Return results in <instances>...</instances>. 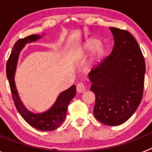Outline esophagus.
Instances as JSON below:
<instances>
[{"instance_id": "34e87169", "label": "esophagus", "mask_w": 152, "mask_h": 152, "mask_svg": "<svg viewBox=\"0 0 152 152\" xmlns=\"http://www.w3.org/2000/svg\"><path fill=\"white\" fill-rule=\"evenodd\" d=\"M76 90H77V91L78 93H84L86 91L85 86H84V84L83 83H79L77 85Z\"/></svg>"}]
</instances>
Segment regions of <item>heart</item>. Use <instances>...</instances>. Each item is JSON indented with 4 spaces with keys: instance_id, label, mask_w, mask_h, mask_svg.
I'll return each instance as SVG.
<instances>
[{
    "instance_id": "heart-1",
    "label": "heart",
    "mask_w": 152,
    "mask_h": 152,
    "mask_svg": "<svg viewBox=\"0 0 152 152\" xmlns=\"http://www.w3.org/2000/svg\"><path fill=\"white\" fill-rule=\"evenodd\" d=\"M93 52L91 59V64L93 66L100 64L105 59L107 55V49L101 44V41L97 38H90L84 42L79 53L81 55H88Z\"/></svg>"
}]
</instances>
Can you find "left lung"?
<instances>
[{
	"label": "left lung",
	"instance_id": "8db88e82",
	"mask_svg": "<svg viewBox=\"0 0 152 152\" xmlns=\"http://www.w3.org/2000/svg\"><path fill=\"white\" fill-rule=\"evenodd\" d=\"M112 52L89 73L96 100L94 115L107 126H119L135 112L143 96L145 63L139 44L127 30L110 27Z\"/></svg>",
	"mask_w": 152,
	"mask_h": 152
}]
</instances>
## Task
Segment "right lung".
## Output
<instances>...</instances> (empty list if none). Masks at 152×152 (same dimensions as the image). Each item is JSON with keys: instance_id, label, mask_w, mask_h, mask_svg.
<instances>
[{"instance_id": "obj_1", "label": "right lung", "mask_w": 152, "mask_h": 152, "mask_svg": "<svg viewBox=\"0 0 152 152\" xmlns=\"http://www.w3.org/2000/svg\"><path fill=\"white\" fill-rule=\"evenodd\" d=\"M42 36L33 34L26 36L23 39H20L16 42L7 62L6 73L10 84L12 97L19 113L32 127L40 131L45 132L56 129L64 121L68 104L76 94V87L75 85H72L66 91L61 92L58 95L57 100L52 107L44 113H34L28 110L23 105L19 96L14 81L17 61L21 50L23 49L26 44L36 41L37 39H39Z\"/></svg>"}]
</instances>
